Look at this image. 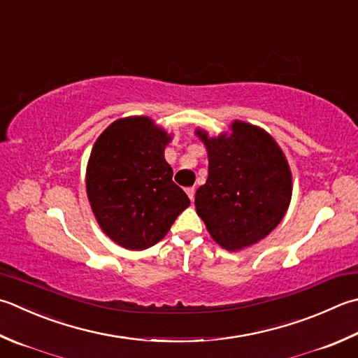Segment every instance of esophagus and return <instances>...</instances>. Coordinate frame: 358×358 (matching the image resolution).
I'll list each match as a JSON object with an SVG mask.
<instances>
[{
  "instance_id": "esophagus-1",
  "label": "esophagus",
  "mask_w": 358,
  "mask_h": 358,
  "mask_svg": "<svg viewBox=\"0 0 358 358\" xmlns=\"http://www.w3.org/2000/svg\"><path fill=\"white\" fill-rule=\"evenodd\" d=\"M186 194H187V197L191 199V201H194V197H195V187H187V189H186Z\"/></svg>"
}]
</instances>
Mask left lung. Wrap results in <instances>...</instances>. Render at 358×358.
Here are the masks:
<instances>
[{
    "label": "left lung",
    "instance_id": "left-lung-1",
    "mask_svg": "<svg viewBox=\"0 0 358 358\" xmlns=\"http://www.w3.org/2000/svg\"><path fill=\"white\" fill-rule=\"evenodd\" d=\"M229 136L209 139L208 180L195 192L197 214L213 239L229 251L257 243L275 229L292 199V173L268 133L236 121Z\"/></svg>",
    "mask_w": 358,
    "mask_h": 358
}]
</instances>
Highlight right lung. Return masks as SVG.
Returning <instances> with one entry per match:
<instances>
[{
	"label": "right lung",
	"mask_w": 358,
	"mask_h": 358,
	"mask_svg": "<svg viewBox=\"0 0 358 358\" xmlns=\"http://www.w3.org/2000/svg\"><path fill=\"white\" fill-rule=\"evenodd\" d=\"M171 141L149 117H125L97 138L87 169V194L103 233L127 250L159 242L189 206L164 159Z\"/></svg>",
	"instance_id": "add662e5"
}]
</instances>
